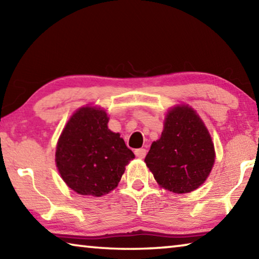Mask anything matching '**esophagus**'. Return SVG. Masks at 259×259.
<instances>
[{"label": "esophagus", "instance_id": "1", "mask_svg": "<svg viewBox=\"0 0 259 259\" xmlns=\"http://www.w3.org/2000/svg\"><path fill=\"white\" fill-rule=\"evenodd\" d=\"M135 154L139 159H144V157L146 156V150L145 148H138V150L135 151Z\"/></svg>", "mask_w": 259, "mask_h": 259}]
</instances>
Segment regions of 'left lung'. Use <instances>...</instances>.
I'll return each mask as SVG.
<instances>
[{
    "label": "left lung",
    "mask_w": 259,
    "mask_h": 259,
    "mask_svg": "<svg viewBox=\"0 0 259 259\" xmlns=\"http://www.w3.org/2000/svg\"><path fill=\"white\" fill-rule=\"evenodd\" d=\"M145 162L155 181L170 192L188 193L202 185L212 169L214 150L194 109H170L161 138L152 144Z\"/></svg>",
    "instance_id": "obj_1"
}]
</instances>
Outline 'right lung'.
<instances>
[{
	"instance_id": "right-lung-1",
	"label": "right lung",
	"mask_w": 259,
	"mask_h": 259,
	"mask_svg": "<svg viewBox=\"0 0 259 259\" xmlns=\"http://www.w3.org/2000/svg\"><path fill=\"white\" fill-rule=\"evenodd\" d=\"M105 111L83 107L67 122L56 150L57 168L69 188L102 196L114 190L134 159L120 134L107 128Z\"/></svg>"
}]
</instances>
